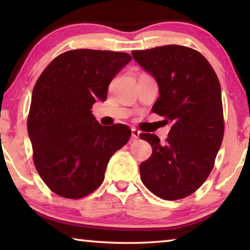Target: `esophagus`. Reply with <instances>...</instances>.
<instances>
[{"label": "esophagus", "mask_w": 250, "mask_h": 250, "mask_svg": "<svg viewBox=\"0 0 250 250\" xmlns=\"http://www.w3.org/2000/svg\"><path fill=\"white\" fill-rule=\"evenodd\" d=\"M131 135H132L133 139H139V137H140V131L135 128H132L131 129Z\"/></svg>", "instance_id": "34e87169"}]
</instances>
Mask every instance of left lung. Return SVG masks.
<instances>
[{
    "instance_id": "1",
    "label": "left lung",
    "mask_w": 250,
    "mask_h": 250,
    "mask_svg": "<svg viewBox=\"0 0 250 250\" xmlns=\"http://www.w3.org/2000/svg\"><path fill=\"white\" fill-rule=\"evenodd\" d=\"M132 56L159 86L152 110L172 125L166 143L155 134H140L152 146V155L140 164L141 180L154 195L180 200L206 181L221 147V84L207 59L185 46L133 50Z\"/></svg>"
}]
</instances>
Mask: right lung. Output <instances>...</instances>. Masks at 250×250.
Instances as JSON below:
<instances>
[{"instance_id":"obj_1","label":"right lung","mask_w":250,"mask_h":250,"mask_svg":"<svg viewBox=\"0 0 250 250\" xmlns=\"http://www.w3.org/2000/svg\"><path fill=\"white\" fill-rule=\"evenodd\" d=\"M130 61L126 53L69 50L37 79L27 132L36 170L57 195L77 200L94 192L110 158L129 141L128 126L101 125L90 109L107 99L110 82Z\"/></svg>"}]
</instances>
